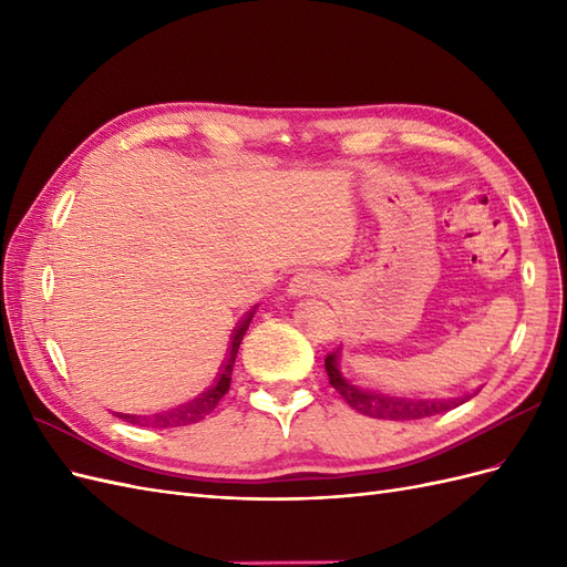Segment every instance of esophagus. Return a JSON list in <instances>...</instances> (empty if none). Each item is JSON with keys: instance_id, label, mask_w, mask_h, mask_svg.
I'll return each instance as SVG.
<instances>
[{"instance_id": "esophagus-1", "label": "esophagus", "mask_w": 567, "mask_h": 567, "mask_svg": "<svg viewBox=\"0 0 567 567\" xmlns=\"http://www.w3.org/2000/svg\"><path fill=\"white\" fill-rule=\"evenodd\" d=\"M321 277L315 271H298L293 279L288 284V293L293 298H307V296H317L321 293Z\"/></svg>"}]
</instances>
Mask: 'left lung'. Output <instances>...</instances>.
<instances>
[{"label": "left lung", "mask_w": 567, "mask_h": 567, "mask_svg": "<svg viewBox=\"0 0 567 567\" xmlns=\"http://www.w3.org/2000/svg\"><path fill=\"white\" fill-rule=\"evenodd\" d=\"M323 364H326V373H329L331 385L342 394V400H346L352 409H357L359 414L371 416V419L414 421V419L444 414V411H450L471 400V394H463V398H454V400H411V398H394V394H385L379 390L359 388L340 371V348L326 357Z\"/></svg>", "instance_id": "8db88e82"}]
</instances>
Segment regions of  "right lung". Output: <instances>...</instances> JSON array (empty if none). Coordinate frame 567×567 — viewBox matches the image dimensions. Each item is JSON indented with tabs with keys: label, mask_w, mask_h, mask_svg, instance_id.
<instances>
[{
	"label": "right lung",
	"mask_w": 567,
	"mask_h": 567,
	"mask_svg": "<svg viewBox=\"0 0 567 567\" xmlns=\"http://www.w3.org/2000/svg\"><path fill=\"white\" fill-rule=\"evenodd\" d=\"M252 315H255V307L241 321H238L236 331H234V338H231V346H229V354L225 359V364H221V371L217 375V381L208 390H203L198 398L188 400L186 404H179L175 409H169V411H165V414H156L153 419H146V416L142 419V416H132V414H117V416L125 419L127 423L151 425V427H179V425H188V423H198L205 416H210L213 411H215V406L219 404V400L225 398L227 390H229L231 371H234V362H236V354H238V346H241V340H244L248 326L252 321Z\"/></svg>",
	"instance_id": "right-lung-1"
}]
</instances>
